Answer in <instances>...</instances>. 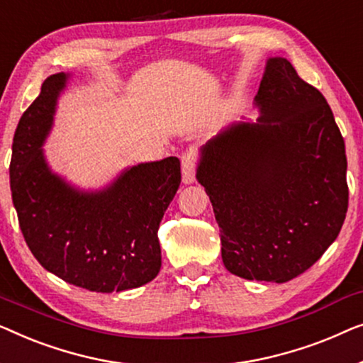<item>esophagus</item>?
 <instances>
[{"label":"esophagus","instance_id":"obj_1","mask_svg":"<svg viewBox=\"0 0 363 363\" xmlns=\"http://www.w3.org/2000/svg\"><path fill=\"white\" fill-rule=\"evenodd\" d=\"M196 156L192 152H187V155L182 156V182L184 184H192L196 179Z\"/></svg>","mask_w":363,"mask_h":363}]
</instances>
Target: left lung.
<instances>
[{"mask_svg": "<svg viewBox=\"0 0 363 363\" xmlns=\"http://www.w3.org/2000/svg\"><path fill=\"white\" fill-rule=\"evenodd\" d=\"M255 105L258 123H233L201 147L196 177L228 272L286 283L323 257L345 220V143L324 95L284 57L267 60Z\"/></svg>", "mask_w": 363, "mask_h": 363, "instance_id": "left-lung-1", "label": "left lung"}]
</instances>
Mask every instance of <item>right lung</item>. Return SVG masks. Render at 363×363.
<instances>
[{"label":"right lung","mask_w":363,"mask_h":363,"mask_svg":"<svg viewBox=\"0 0 363 363\" xmlns=\"http://www.w3.org/2000/svg\"><path fill=\"white\" fill-rule=\"evenodd\" d=\"M69 77L45 79L14 133L9 179L19 227L35 259L64 281L95 293L140 288L161 269L157 228L179 189L181 162H141L101 191L65 182L43 145Z\"/></svg>","instance_id":"obj_1"}]
</instances>
